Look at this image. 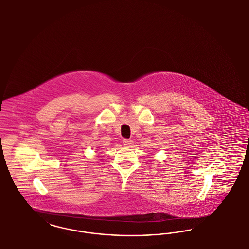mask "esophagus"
Returning a JSON list of instances; mask_svg holds the SVG:
<instances>
[{
    "mask_svg": "<svg viewBox=\"0 0 249 249\" xmlns=\"http://www.w3.org/2000/svg\"><path fill=\"white\" fill-rule=\"evenodd\" d=\"M123 144H124V146L130 147L131 145H133V141L132 140H128V139H124L123 140Z\"/></svg>",
    "mask_w": 249,
    "mask_h": 249,
    "instance_id": "1",
    "label": "esophagus"
}]
</instances>
